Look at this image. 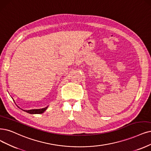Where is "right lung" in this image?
Segmentation results:
<instances>
[{"label":"right lung","mask_w":151,"mask_h":151,"mask_svg":"<svg viewBox=\"0 0 151 151\" xmlns=\"http://www.w3.org/2000/svg\"><path fill=\"white\" fill-rule=\"evenodd\" d=\"M48 106L43 108L42 109H30V110H24L23 111H25V112L29 113V114H42L43 113H44L45 111H46V109H47Z\"/></svg>","instance_id":"right-lung-1"}]
</instances>
